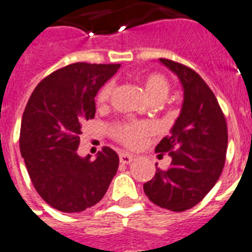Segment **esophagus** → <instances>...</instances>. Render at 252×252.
<instances>
[{
    "mask_svg": "<svg viewBox=\"0 0 252 252\" xmlns=\"http://www.w3.org/2000/svg\"><path fill=\"white\" fill-rule=\"evenodd\" d=\"M119 159H120V163H122V164H129L130 161L133 160V155H130V154H128V153H124V151H123V153H120L119 154Z\"/></svg>",
    "mask_w": 252,
    "mask_h": 252,
    "instance_id": "obj_1",
    "label": "esophagus"
}]
</instances>
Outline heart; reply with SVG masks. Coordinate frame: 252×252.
I'll return each instance as SVG.
<instances>
[{
  "label": "heart",
  "mask_w": 252,
  "mask_h": 252,
  "mask_svg": "<svg viewBox=\"0 0 252 252\" xmlns=\"http://www.w3.org/2000/svg\"><path fill=\"white\" fill-rule=\"evenodd\" d=\"M146 94L153 102L163 101L169 93V80L161 73H150L144 81ZM115 89L114 81H108L98 91L95 101L98 106H105L111 99ZM154 132L151 124L144 122H120L111 126L112 137L128 147H138L144 144L147 136Z\"/></svg>",
  "instance_id": "b5f03b06"
}]
</instances>
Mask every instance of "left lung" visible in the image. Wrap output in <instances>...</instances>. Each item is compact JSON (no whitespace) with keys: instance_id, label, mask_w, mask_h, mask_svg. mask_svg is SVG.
I'll return each mask as SVG.
<instances>
[{"instance_id":"left-lung-1","label":"left lung","mask_w":252,"mask_h":252,"mask_svg":"<svg viewBox=\"0 0 252 252\" xmlns=\"http://www.w3.org/2000/svg\"><path fill=\"white\" fill-rule=\"evenodd\" d=\"M160 62L179 76L184 103L171 134L155 149L159 157L172 158L171 165L157 169L144 184V191L159 207L183 212L199 203L221 175L228 126L214 92L193 68L171 59L160 58Z\"/></svg>"}]
</instances>
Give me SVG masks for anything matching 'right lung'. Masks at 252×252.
Returning <instances> with one entry per match:
<instances>
[{"mask_svg":"<svg viewBox=\"0 0 252 252\" xmlns=\"http://www.w3.org/2000/svg\"><path fill=\"white\" fill-rule=\"evenodd\" d=\"M120 64L77 62L41 80L31 94L20 126V153L40 197L58 211L93 207L107 191L119 167L108 146L80 158L81 126L95 115L94 97Z\"/></svg>","mask_w":252,"mask_h":252,"instance_id":"1","label":"right lung"}]
</instances>
